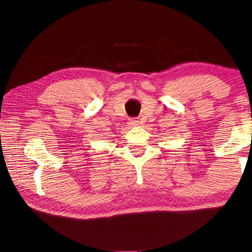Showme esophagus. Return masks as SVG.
Listing matches in <instances>:
<instances>
[{
  "instance_id": "obj_1",
  "label": "esophagus",
  "mask_w": 252,
  "mask_h": 252,
  "mask_svg": "<svg viewBox=\"0 0 252 252\" xmlns=\"http://www.w3.org/2000/svg\"><path fill=\"white\" fill-rule=\"evenodd\" d=\"M129 125L131 126H139V120H136V119H130L129 120Z\"/></svg>"
}]
</instances>
